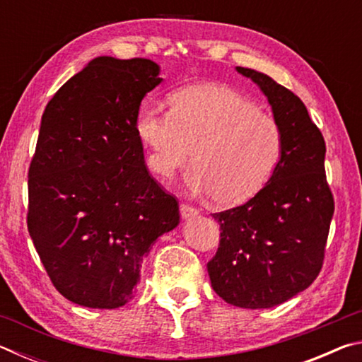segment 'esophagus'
<instances>
[{
  "label": "esophagus",
  "instance_id": "esophagus-1",
  "mask_svg": "<svg viewBox=\"0 0 362 362\" xmlns=\"http://www.w3.org/2000/svg\"><path fill=\"white\" fill-rule=\"evenodd\" d=\"M180 216H182V218H193L198 216V209H194V207L189 204L182 203L180 204Z\"/></svg>",
  "mask_w": 362,
  "mask_h": 362
}]
</instances>
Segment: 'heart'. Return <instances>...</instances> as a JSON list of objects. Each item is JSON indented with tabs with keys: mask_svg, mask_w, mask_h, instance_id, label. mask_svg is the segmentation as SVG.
<instances>
[{
	"mask_svg": "<svg viewBox=\"0 0 362 362\" xmlns=\"http://www.w3.org/2000/svg\"><path fill=\"white\" fill-rule=\"evenodd\" d=\"M136 134L146 163L168 180L192 155L185 175L196 194H211L218 206L252 198L272 179L283 156V131L257 103L226 84L201 83L175 90L169 113L142 107Z\"/></svg>",
	"mask_w": 362,
	"mask_h": 362,
	"instance_id": "obj_1",
	"label": "heart"
}]
</instances>
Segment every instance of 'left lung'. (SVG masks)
I'll return each mask as SVG.
<instances>
[{
  "mask_svg": "<svg viewBox=\"0 0 362 362\" xmlns=\"http://www.w3.org/2000/svg\"><path fill=\"white\" fill-rule=\"evenodd\" d=\"M236 70L272 105L283 131V156L254 198L212 214L222 233L207 273L226 303L260 310L287 302L320 274L334 198L324 173L326 144L303 102L265 73Z\"/></svg>",
  "mask_w": 362,
  "mask_h": 362,
  "instance_id": "obj_1",
  "label": "left lung"
}]
</instances>
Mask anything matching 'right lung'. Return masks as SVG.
Listing matches in <instances>:
<instances>
[{
    "label": "right lung",
    "mask_w": 362,
    "mask_h": 362,
    "mask_svg": "<svg viewBox=\"0 0 362 362\" xmlns=\"http://www.w3.org/2000/svg\"><path fill=\"white\" fill-rule=\"evenodd\" d=\"M159 70L150 59L97 57L42 113L27 225L52 284L73 303L126 305L153 243L180 222L179 203L150 175L136 134Z\"/></svg>",
    "instance_id": "right-lung-1"
}]
</instances>
